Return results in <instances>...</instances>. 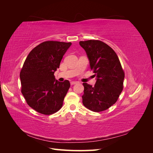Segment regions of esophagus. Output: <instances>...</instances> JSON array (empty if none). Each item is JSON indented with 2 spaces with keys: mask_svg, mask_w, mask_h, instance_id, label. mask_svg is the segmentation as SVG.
<instances>
[{
  "mask_svg": "<svg viewBox=\"0 0 153 153\" xmlns=\"http://www.w3.org/2000/svg\"><path fill=\"white\" fill-rule=\"evenodd\" d=\"M77 84V82H74V81H73V82H71V85H75V84Z\"/></svg>",
  "mask_w": 153,
  "mask_h": 153,
  "instance_id": "obj_1",
  "label": "esophagus"
}]
</instances>
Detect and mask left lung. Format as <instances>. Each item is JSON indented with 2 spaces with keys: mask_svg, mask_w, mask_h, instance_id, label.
Listing matches in <instances>:
<instances>
[{
  "mask_svg": "<svg viewBox=\"0 0 153 153\" xmlns=\"http://www.w3.org/2000/svg\"><path fill=\"white\" fill-rule=\"evenodd\" d=\"M89 61L96 82L94 86L83 83L82 103L96 112L110 108L123 89L124 73L117 55L108 45L99 40L80 41Z\"/></svg>",
  "mask_w": 153,
  "mask_h": 153,
  "instance_id": "obj_1",
  "label": "left lung"
}]
</instances>
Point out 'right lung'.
I'll use <instances>...</instances> for the list:
<instances>
[{
    "label": "right lung",
    "mask_w": 153,
    "mask_h": 153,
    "mask_svg": "<svg viewBox=\"0 0 153 153\" xmlns=\"http://www.w3.org/2000/svg\"><path fill=\"white\" fill-rule=\"evenodd\" d=\"M71 43L48 41L31 50L20 74L22 93L32 108L50 115L61 108L70 83L60 82L54 73Z\"/></svg>",
    "instance_id": "right-lung-1"
}]
</instances>
